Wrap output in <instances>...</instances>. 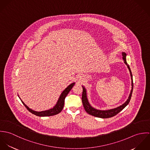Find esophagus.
Masks as SVG:
<instances>
[{"instance_id":"esophagus-1","label":"esophagus","mask_w":150,"mask_h":150,"mask_svg":"<svg viewBox=\"0 0 150 150\" xmlns=\"http://www.w3.org/2000/svg\"><path fill=\"white\" fill-rule=\"evenodd\" d=\"M80 80H81V81L84 80V78L83 76H81V77H80Z\"/></svg>"}]
</instances>
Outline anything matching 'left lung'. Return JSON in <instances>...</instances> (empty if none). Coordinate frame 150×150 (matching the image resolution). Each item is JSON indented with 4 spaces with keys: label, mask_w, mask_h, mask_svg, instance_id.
<instances>
[{
    "label": "left lung",
    "mask_w": 150,
    "mask_h": 150,
    "mask_svg": "<svg viewBox=\"0 0 150 150\" xmlns=\"http://www.w3.org/2000/svg\"><path fill=\"white\" fill-rule=\"evenodd\" d=\"M122 58L124 61V63L127 66L129 70L130 76H131V80H132V89L130 93V95L129 96L128 99L121 106L119 107H116L115 108L110 109V110H97L93 107H92L91 105L89 104L88 98H87V95H86V91L85 87L84 86H82L83 87V94H82V102L83 104V106L85 108V110L87 113L89 114L95 116L96 117H99L102 118H110L112 117L115 116L117 115L118 113H119L121 111H122L125 107H126L129 103L130 100L131 99L132 92H133V77H132V74L130 69V67L129 66L126 60V57H127V54L125 52H122Z\"/></svg>",
    "instance_id": "obj_1"
}]
</instances>
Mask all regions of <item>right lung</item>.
<instances>
[{"label":"right lung","instance_id":"right-lung-1","mask_svg":"<svg viewBox=\"0 0 150 150\" xmlns=\"http://www.w3.org/2000/svg\"><path fill=\"white\" fill-rule=\"evenodd\" d=\"M74 84H75V83H71V84H70L69 86H68L66 88H65V89L62 92L61 95H60L57 104L54 106V107L53 108H52L51 109H49L48 110L42 111H34V110L29 108L22 101V100H21L22 103H23V105L25 106V107L27 108V110L29 111H30L31 113H32V114H35L37 116L47 117V116L54 115L59 114L62 110L64 106V99H65L66 96L67 95V94L69 93V92H70V91L73 87V86H74Z\"/></svg>","mask_w":150,"mask_h":150}]
</instances>
